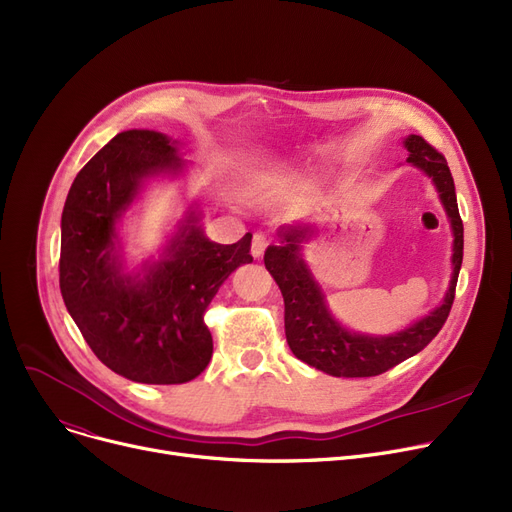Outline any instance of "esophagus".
Returning <instances> with one entry per match:
<instances>
[{
	"mask_svg": "<svg viewBox=\"0 0 512 512\" xmlns=\"http://www.w3.org/2000/svg\"><path fill=\"white\" fill-rule=\"evenodd\" d=\"M267 245H270V240H267V236L261 234V232H257V234L253 236V242H251V255H253L255 259H259V257L263 255V251L267 249Z\"/></svg>",
	"mask_w": 512,
	"mask_h": 512,
	"instance_id": "1",
	"label": "esophagus"
}]
</instances>
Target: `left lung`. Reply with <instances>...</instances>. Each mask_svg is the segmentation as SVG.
Wrapping results in <instances>:
<instances>
[{
    "mask_svg": "<svg viewBox=\"0 0 512 512\" xmlns=\"http://www.w3.org/2000/svg\"><path fill=\"white\" fill-rule=\"evenodd\" d=\"M402 145L409 151V164L434 182L454 236L450 284L436 309L394 334L353 332L332 315L324 290L303 259V245L315 234L311 222L282 226L278 230L280 245H270L263 255L267 272L272 274L284 297V330L290 351L303 363L334 378H371L417 355L442 330L454 301L463 263V222L456 205L454 180L444 155L425 143L419 134H409Z\"/></svg>",
    "mask_w": 512,
    "mask_h": 512,
    "instance_id": "left-lung-1",
    "label": "left lung"
}]
</instances>
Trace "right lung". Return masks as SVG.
Here are the masks:
<instances>
[{
    "mask_svg": "<svg viewBox=\"0 0 512 512\" xmlns=\"http://www.w3.org/2000/svg\"><path fill=\"white\" fill-rule=\"evenodd\" d=\"M188 170L178 141L157 130H124L97 151L70 186L62 211L60 290L97 359L139 384H184L207 367L213 340L203 315L249 255L205 236L199 201L186 207L157 259L126 270L120 222L153 178Z\"/></svg>",
    "mask_w": 512,
    "mask_h": 512,
    "instance_id": "add662e5",
    "label": "right lung"
}]
</instances>
